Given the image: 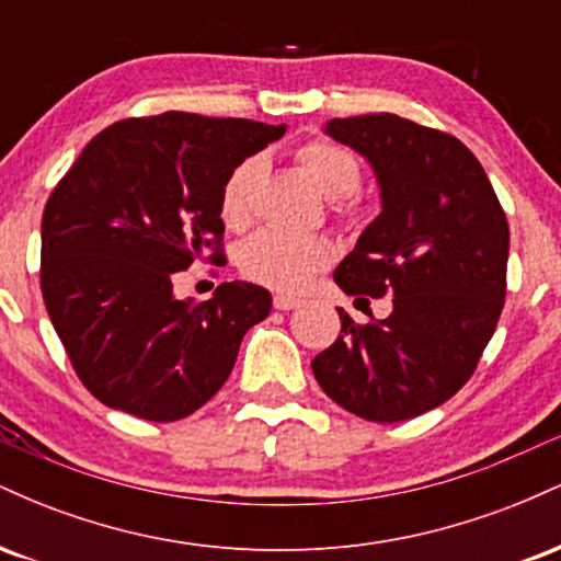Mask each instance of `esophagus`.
Wrapping results in <instances>:
<instances>
[{
    "instance_id": "obj_1",
    "label": "esophagus",
    "mask_w": 561,
    "mask_h": 561,
    "mask_svg": "<svg viewBox=\"0 0 561 561\" xmlns=\"http://www.w3.org/2000/svg\"><path fill=\"white\" fill-rule=\"evenodd\" d=\"M298 306H300V300L289 298V295H276V298H274L276 311H293V308H298Z\"/></svg>"
}]
</instances>
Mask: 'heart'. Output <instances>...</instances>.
<instances>
[{
	"instance_id": "obj_1",
	"label": "heart",
	"mask_w": 561,
	"mask_h": 561,
	"mask_svg": "<svg viewBox=\"0 0 561 561\" xmlns=\"http://www.w3.org/2000/svg\"><path fill=\"white\" fill-rule=\"evenodd\" d=\"M295 160L311 182L330 197L334 210H345L362 184V163L330 139H308L295 150ZM263 173L261 158H248L229 171L221 186L218 210L229 229H244L253 218V192ZM332 259V244L319 234H287L261 229L240 244L237 263L250 282L279 293H298Z\"/></svg>"
}]
</instances>
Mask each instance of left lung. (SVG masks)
I'll use <instances>...</instances> for the list:
<instances>
[{
    "label": "left lung",
    "mask_w": 561,
    "mask_h": 561,
    "mask_svg": "<svg viewBox=\"0 0 561 561\" xmlns=\"http://www.w3.org/2000/svg\"><path fill=\"white\" fill-rule=\"evenodd\" d=\"M324 131L369 160L382 199L334 282L347 295H392V311L356 324L337 308L340 337L313 358V377L362 420H411L465 388L493 337L504 208L480 160L446 131L392 113L332 118Z\"/></svg>",
    "instance_id": "left-lung-1"
}]
</instances>
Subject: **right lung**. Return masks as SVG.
Here are the masks:
<instances>
[{"mask_svg": "<svg viewBox=\"0 0 561 561\" xmlns=\"http://www.w3.org/2000/svg\"><path fill=\"white\" fill-rule=\"evenodd\" d=\"M248 118L169 111L107 126L83 147L42 216V295L76 375L96 401L176 422L227 382L268 289L224 282L173 295V276L214 248L229 171L285 134Z\"/></svg>", "mask_w": 561, "mask_h": 561, "instance_id": "obj_1", "label": "right lung"}]
</instances>
